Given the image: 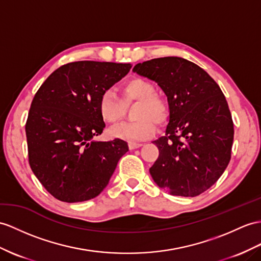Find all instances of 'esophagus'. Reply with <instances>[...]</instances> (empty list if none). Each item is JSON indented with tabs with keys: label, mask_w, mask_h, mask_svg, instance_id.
Segmentation results:
<instances>
[{
	"label": "esophagus",
	"mask_w": 261,
	"mask_h": 261,
	"mask_svg": "<svg viewBox=\"0 0 261 261\" xmlns=\"http://www.w3.org/2000/svg\"><path fill=\"white\" fill-rule=\"evenodd\" d=\"M128 146H129V149H135V148H139L142 146V144H138V143H129L128 144Z\"/></svg>",
	"instance_id": "34e87169"
}]
</instances>
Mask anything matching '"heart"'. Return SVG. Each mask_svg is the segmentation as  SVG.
Listing matches in <instances>:
<instances>
[{"label":"heart","instance_id":"heart-1","mask_svg":"<svg viewBox=\"0 0 261 261\" xmlns=\"http://www.w3.org/2000/svg\"><path fill=\"white\" fill-rule=\"evenodd\" d=\"M152 94H154V88L149 83L143 80H133L126 85L125 96L122 100L111 91L101 94L98 109L104 119L109 122H116L123 117L125 113L123 103L126 107L137 106V111L141 113V115L160 123L164 118V106L161 100ZM152 133H154V126L146 119L124 123L112 129V135L130 139H146L150 137Z\"/></svg>","mask_w":261,"mask_h":261}]
</instances>
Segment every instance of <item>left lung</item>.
<instances>
[{
    "instance_id": "obj_1",
    "label": "left lung",
    "mask_w": 261,
    "mask_h": 261,
    "mask_svg": "<svg viewBox=\"0 0 261 261\" xmlns=\"http://www.w3.org/2000/svg\"><path fill=\"white\" fill-rule=\"evenodd\" d=\"M133 72L157 83L168 101L165 136L152 142L160 150L149 168L152 179L170 195H200L230 161L233 123L225 95L207 72L181 57L138 63Z\"/></svg>"
}]
</instances>
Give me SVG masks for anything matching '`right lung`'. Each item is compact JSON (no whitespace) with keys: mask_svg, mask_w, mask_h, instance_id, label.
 Listing matches in <instances>:
<instances>
[{"mask_svg":"<svg viewBox=\"0 0 261 261\" xmlns=\"http://www.w3.org/2000/svg\"><path fill=\"white\" fill-rule=\"evenodd\" d=\"M132 64L80 61L50 74L31 104L25 125L32 171L47 192L65 202L95 198L109 185L128 151L122 139L94 141L105 123L100 95L122 80Z\"/></svg>","mask_w":261,"mask_h":261,"instance_id":"1","label":"right lung"}]
</instances>
